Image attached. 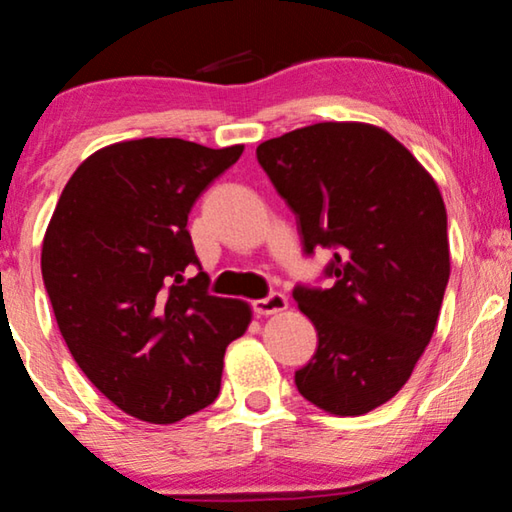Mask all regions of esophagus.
<instances>
[{"instance_id":"34e87169","label":"esophagus","mask_w":512,"mask_h":512,"mask_svg":"<svg viewBox=\"0 0 512 512\" xmlns=\"http://www.w3.org/2000/svg\"><path fill=\"white\" fill-rule=\"evenodd\" d=\"M289 307V300H286L284 293H270L268 298L254 300V312L258 317H268V314L284 312Z\"/></svg>"}]
</instances>
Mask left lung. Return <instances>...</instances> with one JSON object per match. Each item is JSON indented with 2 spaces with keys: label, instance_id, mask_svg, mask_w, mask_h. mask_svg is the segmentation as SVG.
<instances>
[{
  "label": "left lung",
  "instance_id": "left-lung-1",
  "mask_svg": "<svg viewBox=\"0 0 512 512\" xmlns=\"http://www.w3.org/2000/svg\"><path fill=\"white\" fill-rule=\"evenodd\" d=\"M298 216L305 254L333 251L331 289L296 286L319 335L296 387L319 410L356 417L410 380L450 279L443 195L422 163L370 123H314L256 149Z\"/></svg>",
  "mask_w": 512,
  "mask_h": 512
}]
</instances>
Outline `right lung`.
Instances as JSON below:
<instances>
[{
  "label": "right lung",
  "instance_id": "add662e5",
  "mask_svg": "<svg viewBox=\"0 0 512 512\" xmlns=\"http://www.w3.org/2000/svg\"><path fill=\"white\" fill-rule=\"evenodd\" d=\"M244 146L109 144L76 167L48 221L41 275L74 361L125 415L174 424L219 396L249 303L207 293L188 214Z\"/></svg>",
  "mask_w": 512,
  "mask_h": 512
}]
</instances>
